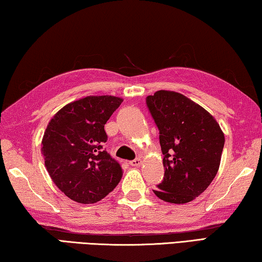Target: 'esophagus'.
<instances>
[{"instance_id":"34e87169","label":"esophagus","mask_w":262,"mask_h":262,"mask_svg":"<svg viewBox=\"0 0 262 262\" xmlns=\"http://www.w3.org/2000/svg\"><path fill=\"white\" fill-rule=\"evenodd\" d=\"M141 158H135L134 161H132V162H129V164L132 166H140L141 165Z\"/></svg>"}]
</instances>
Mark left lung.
Wrapping results in <instances>:
<instances>
[{
    "label": "left lung",
    "instance_id": "1",
    "mask_svg": "<svg viewBox=\"0 0 262 262\" xmlns=\"http://www.w3.org/2000/svg\"><path fill=\"white\" fill-rule=\"evenodd\" d=\"M145 103L159 130L165 170L154 193L177 205L192 201L219 171L223 132L210 113L178 92L157 91Z\"/></svg>",
    "mask_w": 262,
    "mask_h": 262
}]
</instances>
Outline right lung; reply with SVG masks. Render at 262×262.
<instances>
[{
  "mask_svg": "<svg viewBox=\"0 0 262 262\" xmlns=\"http://www.w3.org/2000/svg\"><path fill=\"white\" fill-rule=\"evenodd\" d=\"M121 103L113 96H89L66 105L48 122L41 142L45 166L74 201L96 203L120 183V164L104 148V126Z\"/></svg>",
  "mask_w": 262,
  "mask_h": 262,
  "instance_id": "right-lung-1",
  "label": "right lung"
}]
</instances>
